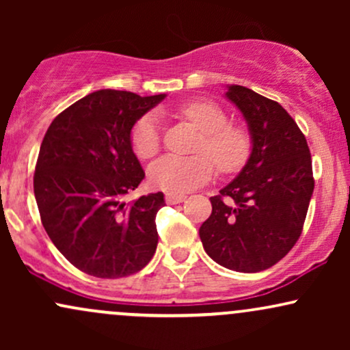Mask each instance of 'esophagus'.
Segmentation results:
<instances>
[{
    "mask_svg": "<svg viewBox=\"0 0 350 350\" xmlns=\"http://www.w3.org/2000/svg\"><path fill=\"white\" fill-rule=\"evenodd\" d=\"M186 199L184 194H178V192H166V202L167 204H179Z\"/></svg>",
    "mask_w": 350,
    "mask_h": 350,
    "instance_id": "34e87169",
    "label": "esophagus"
}]
</instances>
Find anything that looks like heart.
<instances>
[{"mask_svg": "<svg viewBox=\"0 0 350 350\" xmlns=\"http://www.w3.org/2000/svg\"><path fill=\"white\" fill-rule=\"evenodd\" d=\"M179 115L202 131L194 156H163L148 170L154 187L164 191H189L207 183L214 174V163L220 172H234L247 163L252 150L248 131L228 123L227 113L208 100H192L179 107ZM131 148L142 159L158 154L161 146L156 115L148 113L131 130Z\"/></svg>", "mask_w": 350, "mask_h": 350, "instance_id": "1", "label": "heart"}]
</instances>
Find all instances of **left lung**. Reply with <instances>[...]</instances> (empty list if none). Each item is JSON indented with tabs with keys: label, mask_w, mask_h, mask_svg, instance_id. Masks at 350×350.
<instances>
[{
	"label": "left lung",
	"mask_w": 350,
	"mask_h": 350,
	"mask_svg": "<svg viewBox=\"0 0 350 350\" xmlns=\"http://www.w3.org/2000/svg\"><path fill=\"white\" fill-rule=\"evenodd\" d=\"M226 97L242 111L252 152L239 176L211 198L199 228L204 250L234 271L256 273L278 263L298 242L314 191L303 131L275 100L242 85Z\"/></svg>",
	"instance_id": "left-lung-1"
}]
</instances>
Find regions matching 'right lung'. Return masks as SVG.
<instances>
[{
  "label": "right lung",
  "mask_w": 350,
  "mask_h": 350,
  "mask_svg": "<svg viewBox=\"0 0 350 350\" xmlns=\"http://www.w3.org/2000/svg\"><path fill=\"white\" fill-rule=\"evenodd\" d=\"M164 97L97 90L55 116L44 135L34 172L41 222L57 250L87 275L123 278L154 255L164 194L124 198L144 179L131 130Z\"/></svg>",
  "instance_id": "obj_1"
}]
</instances>
